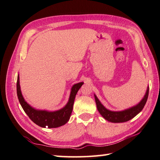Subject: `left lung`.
Returning a JSON list of instances; mask_svg holds the SVG:
<instances>
[{
  "label": "left lung",
  "mask_w": 160,
  "mask_h": 160,
  "mask_svg": "<svg viewBox=\"0 0 160 160\" xmlns=\"http://www.w3.org/2000/svg\"><path fill=\"white\" fill-rule=\"evenodd\" d=\"M148 94L149 88L148 87L147 91L144 97L137 105L128 109L122 110V111H111V110H108L103 106V104H101L100 101L98 100V98L95 94L94 98L96 103H97V110L100 112V114L102 115V117L105 118L106 120L110 122L120 123L132 120V118H134L136 115H138L143 110L146 103L148 97Z\"/></svg>",
  "instance_id": "left-lung-1"
}]
</instances>
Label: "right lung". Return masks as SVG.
<instances>
[{"instance_id": "obj_1", "label": "right lung", "mask_w": 160, "mask_h": 160, "mask_svg": "<svg viewBox=\"0 0 160 160\" xmlns=\"http://www.w3.org/2000/svg\"><path fill=\"white\" fill-rule=\"evenodd\" d=\"M83 84L84 82L75 84L71 88L70 97H69L67 104L62 109L52 112L48 111V110L35 109L24 100L22 94L21 89H20L19 75L17 76V93L19 101L21 104L23 110H24V112L27 113V115L35 124L43 127V128H46V127L57 128V127L64 125L70 119L75 95L77 94L78 90Z\"/></svg>"}]
</instances>
